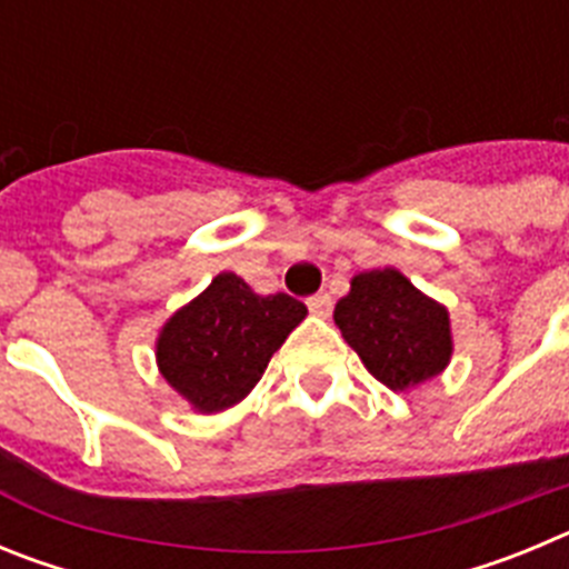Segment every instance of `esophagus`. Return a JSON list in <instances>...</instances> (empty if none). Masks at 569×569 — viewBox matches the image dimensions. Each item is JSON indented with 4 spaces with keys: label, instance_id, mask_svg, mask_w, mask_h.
<instances>
[{
    "label": "esophagus",
    "instance_id": "obj_1",
    "mask_svg": "<svg viewBox=\"0 0 569 569\" xmlns=\"http://www.w3.org/2000/svg\"><path fill=\"white\" fill-rule=\"evenodd\" d=\"M308 310L313 316H330V310H333V299H330L328 293H316L308 299Z\"/></svg>",
    "mask_w": 569,
    "mask_h": 569
}]
</instances>
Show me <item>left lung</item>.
I'll return each mask as SVG.
<instances>
[{"mask_svg":"<svg viewBox=\"0 0 569 569\" xmlns=\"http://www.w3.org/2000/svg\"><path fill=\"white\" fill-rule=\"evenodd\" d=\"M333 319L367 370L390 390L433 379L453 353L447 310L393 268L356 276Z\"/></svg>","mask_w":569,"mask_h":569,"instance_id":"left-lung-1","label":"left lung"}]
</instances>
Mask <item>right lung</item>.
<instances>
[{
	"instance_id": "1",
	"label": "right lung",
	"mask_w": 569,
	"mask_h": 569,
	"mask_svg": "<svg viewBox=\"0 0 569 569\" xmlns=\"http://www.w3.org/2000/svg\"><path fill=\"white\" fill-rule=\"evenodd\" d=\"M305 316L308 308L293 296H259L236 273H219L164 325L156 345L159 370L196 410L216 413L253 390Z\"/></svg>"
}]
</instances>
